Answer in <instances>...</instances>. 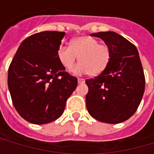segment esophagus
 I'll return each instance as SVG.
<instances>
[{"instance_id": "34e87169", "label": "esophagus", "mask_w": 154, "mask_h": 154, "mask_svg": "<svg viewBox=\"0 0 154 154\" xmlns=\"http://www.w3.org/2000/svg\"><path fill=\"white\" fill-rule=\"evenodd\" d=\"M78 83H79V84L85 83V80H84V79H81V78H79V79H78Z\"/></svg>"}]
</instances>
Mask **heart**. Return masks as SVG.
<instances>
[{"instance_id":"1","label":"heart","mask_w":154,"mask_h":154,"mask_svg":"<svg viewBox=\"0 0 154 154\" xmlns=\"http://www.w3.org/2000/svg\"><path fill=\"white\" fill-rule=\"evenodd\" d=\"M80 63L74 68L75 74L88 73L92 76L98 75L108 67L111 51L105 44L91 36H80L72 39L69 47L61 46L57 51V58L62 67L71 71L78 59Z\"/></svg>"}]
</instances>
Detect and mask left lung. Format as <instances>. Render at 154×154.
I'll list each match as a JSON object with an SVG mask.
<instances>
[{"mask_svg": "<svg viewBox=\"0 0 154 154\" xmlns=\"http://www.w3.org/2000/svg\"><path fill=\"white\" fill-rule=\"evenodd\" d=\"M108 45L111 58L103 73L86 80V103L96 120L119 123L136 111L145 91V75L135 46L114 32L92 33Z\"/></svg>", "mask_w": 154, "mask_h": 154, "instance_id": "left-lung-1", "label": "left lung"}]
</instances>
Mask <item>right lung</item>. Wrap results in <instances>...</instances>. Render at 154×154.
<instances>
[{
  "label": "right lung",
  "instance_id": "obj_1",
  "mask_svg": "<svg viewBox=\"0 0 154 154\" xmlns=\"http://www.w3.org/2000/svg\"><path fill=\"white\" fill-rule=\"evenodd\" d=\"M65 32H42L26 38L10 63L8 85L18 113L27 122L45 124L64 111L77 78L65 71L57 51Z\"/></svg>",
  "mask_w": 154,
  "mask_h": 154
}]
</instances>
